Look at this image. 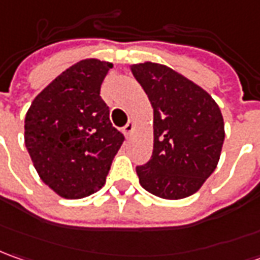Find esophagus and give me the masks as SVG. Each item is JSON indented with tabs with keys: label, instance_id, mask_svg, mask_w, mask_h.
Returning a JSON list of instances; mask_svg holds the SVG:
<instances>
[{
	"label": "esophagus",
	"instance_id": "34e87169",
	"mask_svg": "<svg viewBox=\"0 0 260 260\" xmlns=\"http://www.w3.org/2000/svg\"><path fill=\"white\" fill-rule=\"evenodd\" d=\"M122 131H123V134H125V137H129L131 135V132L134 131V123L132 122H128L123 128H122Z\"/></svg>",
	"mask_w": 260,
	"mask_h": 260
}]
</instances>
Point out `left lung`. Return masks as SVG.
<instances>
[{"instance_id": "1", "label": "left lung", "mask_w": 260, "mask_h": 260, "mask_svg": "<svg viewBox=\"0 0 260 260\" xmlns=\"http://www.w3.org/2000/svg\"><path fill=\"white\" fill-rule=\"evenodd\" d=\"M131 70L154 108V149L147 164L137 167L139 184L167 200L188 197L219 162L224 141L220 108L173 69L147 61Z\"/></svg>"}]
</instances>
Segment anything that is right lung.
Returning a JSON list of instances; mask_svg holds the SVG:
<instances>
[{
  "instance_id": "right-lung-1",
  "label": "right lung",
  "mask_w": 260,
  "mask_h": 260,
  "mask_svg": "<svg viewBox=\"0 0 260 260\" xmlns=\"http://www.w3.org/2000/svg\"><path fill=\"white\" fill-rule=\"evenodd\" d=\"M112 63L82 60L32 101L25 115V147L40 178L76 200L101 190L123 134L113 128L101 85Z\"/></svg>"
}]
</instances>
